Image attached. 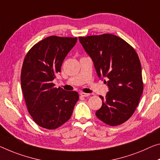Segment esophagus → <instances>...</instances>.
Here are the masks:
<instances>
[{
  "instance_id": "1",
  "label": "esophagus",
  "mask_w": 160,
  "mask_h": 160,
  "mask_svg": "<svg viewBox=\"0 0 160 160\" xmlns=\"http://www.w3.org/2000/svg\"><path fill=\"white\" fill-rule=\"evenodd\" d=\"M80 95L82 96V97H88V96L90 95V94L89 93H85V92H80Z\"/></svg>"
}]
</instances>
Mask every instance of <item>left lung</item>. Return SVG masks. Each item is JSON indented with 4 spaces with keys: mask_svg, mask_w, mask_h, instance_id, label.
Here are the masks:
<instances>
[{
    "mask_svg": "<svg viewBox=\"0 0 160 160\" xmlns=\"http://www.w3.org/2000/svg\"><path fill=\"white\" fill-rule=\"evenodd\" d=\"M92 58L99 77L108 78L110 91L100 95L102 105L95 115L110 126H118L131 118L143 92L141 63L133 47L115 35L79 37Z\"/></svg>",
    "mask_w": 160,
    "mask_h": 160,
    "instance_id": "8db88e82",
    "label": "left lung"
}]
</instances>
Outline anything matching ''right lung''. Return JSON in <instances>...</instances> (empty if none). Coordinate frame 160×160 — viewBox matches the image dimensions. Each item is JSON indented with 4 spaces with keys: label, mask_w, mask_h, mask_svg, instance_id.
I'll return each mask as SVG.
<instances>
[{
    "label": "right lung",
    "mask_w": 160,
    "mask_h": 160,
    "mask_svg": "<svg viewBox=\"0 0 160 160\" xmlns=\"http://www.w3.org/2000/svg\"><path fill=\"white\" fill-rule=\"evenodd\" d=\"M77 38L51 35L37 42L27 52L21 82L27 109L41 128L55 130L69 120L79 95L55 88L52 81L60 72L63 60Z\"/></svg>",
    "instance_id": "obj_1"
}]
</instances>
